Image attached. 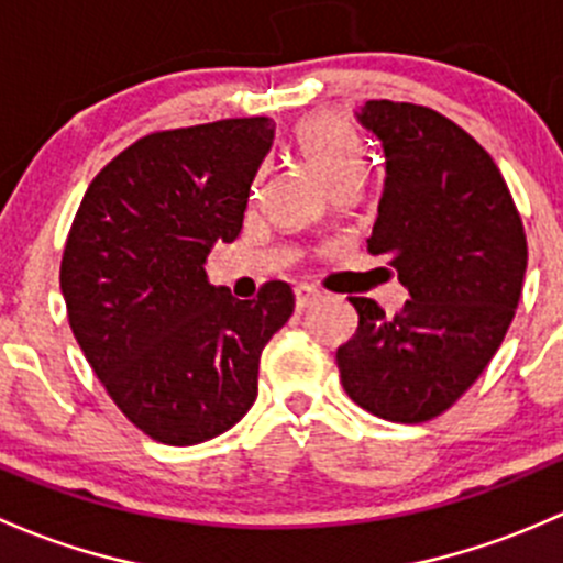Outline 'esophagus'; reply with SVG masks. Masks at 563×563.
<instances>
[{
  "instance_id": "34e87169",
  "label": "esophagus",
  "mask_w": 563,
  "mask_h": 563,
  "mask_svg": "<svg viewBox=\"0 0 563 563\" xmlns=\"http://www.w3.org/2000/svg\"><path fill=\"white\" fill-rule=\"evenodd\" d=\"M317 298H320V292H317L314 287H309V284H300V287L295 289V306H298V311L309 309Z\"/></svg>"
}]
</instances>
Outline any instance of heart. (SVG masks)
Returning <instances> with one entry per match:
<instances>
[{
  "mask_svg": "<svg viewBox=\"0 0 563 563\" xmlns=\"http://www.w3.org/2000/svg\"><path fill=\"white\" fill-rule=\"evenodd\" d=\"M295 146L330 189L341 184H361L366 176V152L361 137L339 115L306 119L295 130Z\"/></svg>",
  "mask_w": 563,
  "mask_h": 563,
  "instance_id": "b5f03b06",
  "label": "heart"
}]
</instances>
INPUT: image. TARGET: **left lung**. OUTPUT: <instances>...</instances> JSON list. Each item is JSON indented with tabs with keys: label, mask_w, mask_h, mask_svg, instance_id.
<instances>
[{
	"label": "left lung",
	"mask_w": 563,
	"mask_h": 563,
	"mask_svg": "<svg viewBox=\"0 0 563 563\" xmlns=\"http://www.w3.org/2000/svg\"><path fill=\"white\" fill-rule=\"evenodd\" d=\"M361 124L385 148V192L368 252L409 300L387 317L350 298L357 330L335 352L346 396L393 422H426L477 382L523 289V222L490 154L426 106L368 100Z\"/></svg>",
	"instance_id": "1"
}]
</instances>
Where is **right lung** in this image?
Returning a JSON list of instances; mask_svg holds the SVG:
<instances>
[{"label": "right lung", "instance_id": "add662e5", "mask_svg": "<svg viewBox=\"0 0 563 563\" xmlns=\"http://www.w3.org/2000/svg\"><path fill=\"white\" fill-rule=\"evenodd\" d=\"M274 143L265 115L162 130L108 162L86 189L62 254V295L86 361L154 442L219 437L257 398L260 355L292 317L287 282L239 300L213 287V243L243 228Z\"/></svg>", "mask_w": 563, "mask_h": 563}]
</instances>
